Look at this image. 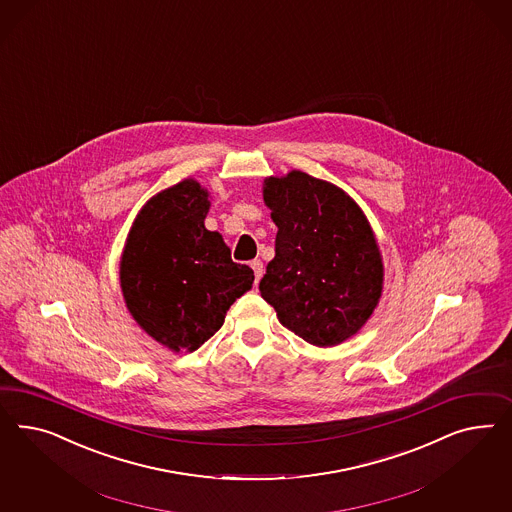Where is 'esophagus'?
<instances>
[{"label": "esophagus", "instance_id": "esophagus-1", "mask_svg": "<svg viewBox=\"0 0 512 512\" xmlns=\"http://www.w3.org/2000/svg\"><path fill=\"white\" fill-rule=\"evenodd\" d=\"M251 268H253V274H255V283H259V279L263 278L264 266L259 259L251 261Z\"/></svg>", "mask_w": 512, "mask_h": 512}]
</instances>
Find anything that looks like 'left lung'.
Segmentation results:
<instances>
[{"mask_svg": "<svg viewBox=\"0 0 512 512\" xmlns=\"http://www.w3.org/2000/svg\"><path fill=\"white\" fill-rule=\"evenodd\" d=\"M263 199L278 234L261 296L311 345L349 340L383 291V259L364 212L340 187L302 171L266 178Z\"/></svg>", "mask_w": 512, "mask_h": 512, "instance_id": "left-lung-1", "label": "left lung"}]
</instances>
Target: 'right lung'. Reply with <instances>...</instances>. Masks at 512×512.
Segmentation results:
<instances>
[{
    "label": "right lung",
    "instance_id": "1",
    "mask_svg": "<svg viewBox=\"0 0 512 512\" xmlns=\"http://www.w3.org/2000/svg\"><path fill=\"white\" fill-rule=\"evenodd\" d=\"M208 210V191L191 178L163 189L135 217L120 261L127 310L174 353L210 340L255 279L233 263L221 234L204 227Z\"/></svg>",
    "mask_w": 512,
    "mask_h": 512
}]
</instances>
